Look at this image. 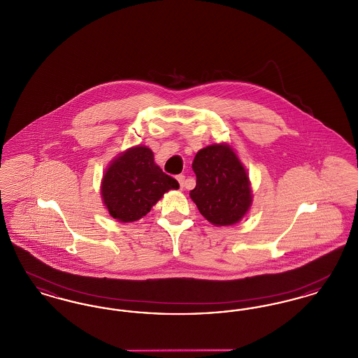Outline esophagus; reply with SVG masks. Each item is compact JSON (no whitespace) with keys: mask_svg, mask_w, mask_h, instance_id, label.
I'll return each instance as SVG.
<instances>
[{"mask_svg":"<svg viewBox=\"0 0 358 358\" xmlns=\"http://www.w3.org/2000/svg\"><path fill=\"white\" fill-rule=\"evenodd\" d=\"M177 181L180 182V187H181V189L185 187V176H184V174H180V176H177Z\"/></svg>","mask_w":358,"mask_h":358,"instance_id":"esophagus-1","label":"esophagus"}]
</instances>
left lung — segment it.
<instances>
[{"label": "left lung", "instance_id": "8db88e82", "mask_svg": "<svg viewBox=\"0 0 358 358\" xmlns=\"http://www.w3.org/2000/svg\"><path fill=\"white\" fill-rule=\"evenodd\" d=\"M196 187L190 197L200 213L215 225H232L251 205L250 180L238 155L227 145H210L196 154Z\"/></svg>", "mask_w": 358, "mask_h": 358}]
</instances>
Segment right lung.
Instances as JSON below:
<instances>
[{"instance_id":"1","label":"right lung","mask_w":358,"mask_h":358,"mask_svg":"<svg viewBox=\"0 0 358 358\" xmlns=\"http://www.w3.org/2000/svg\"><path fill=\"white\" fill-rule=\"evenodd\" d=\"M180 185L154 164L153 152L136 146L118 157L103 177L102 196L110 215L122 222H136L171 189Z\"/></svg>"}]
</instances>
